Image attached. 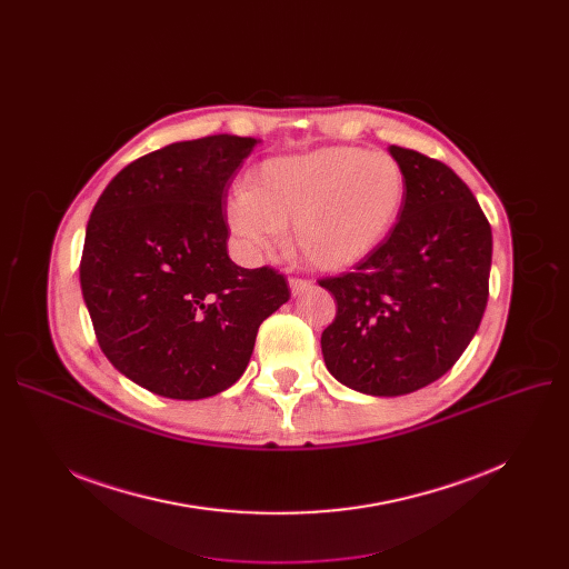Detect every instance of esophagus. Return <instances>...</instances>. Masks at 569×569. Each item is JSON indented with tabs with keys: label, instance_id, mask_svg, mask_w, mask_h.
Returning <instances> with one entry per match:
<instances>
[{
	"label": "esophagus",
	"instance_id": "34e87169",
	"mask_svg": "<svg viewBox=\"0 0 569 569\" xmlns=\"http://www.w3.org/2000/svg\"><path fill=\"white\" fill-rule=\"evenodd\" d=\"M311 288H313V283L307 281V279H290V292L292 295H302V292H307Z\"/></svg>",
	"mask_w": 569,
	"mask_h": 569
}]
</instances>
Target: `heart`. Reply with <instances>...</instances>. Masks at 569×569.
<instances>
[{
	"label": "heart",
	"instance_id": "1",
	"mask_svg": "<svg viewBox=\"0 0 569 569\" xmlns=\"http://www.w3.org/2000/svg\"><path fill=\"white\" fill-rule=\"evenodd\" d=\"M406 200L397 159L362 147H320L274 157L230 196V232L253 253L272 251L292 226L300 256L322 272H341L371 256L392 232Z\"/></svg>",
	"mask_w": 569,
	"mask_h": 569
}]
</instances>
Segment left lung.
Returning <instances> with one entry per match:
<instances>
[{"mask_svg": "<svg viewBox=\"0 0 569 569\" xmlns=\"http://www.w3.org/2000/svg\"><path fill=\"white\" fill-rule=\"evenodd\" d=\"M406 200L385 242L352 272L318 283L337 300L325 367L355 392L401 397L450 371L489 300L491 226L445 163L392 144Z\"/></svg>", "mask_w": 569, "mask_h": 569, "instance_id": "8db88e82", "label": "left lung"}]
</instances>
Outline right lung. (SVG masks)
<instances>
[{
    "label": "right lung",
    "mask_w": 569,
    "mask_h": 569,
    "mask_svg": "<svg viewBox=\"0 0 569 569\" xmlns=\"http://www.w3.org/2000/svg\"><path fill=\"white\" fill-rule=\"evenodd\" d=\"M256 138L172 142L119 170L87 221L80 288L110 365L168 399L244 373L258 327L290 300L277 269L228 256L223 202Z\"/></svg>",
    "instance_id": "right-lung-1"
}]
</instances>
